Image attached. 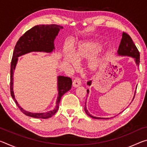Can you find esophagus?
<instances>
[{"label":"esophagus","mask_w":147,"mask_h":147,"mask_svg":"<svg viewBox=\"0 0 147 147\" xmlns=\"http://www.w3.org/2000/svg\"><path fill=\"white\" fill-rule=\"evenodd\" d=\"M81 85V80L79 78L74 79L73 82V86L74 88H78Z\"/></svg>","instance_id":"obj_1"}]
</instances>
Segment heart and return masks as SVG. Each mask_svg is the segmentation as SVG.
<instances>
[{"label":"heart","instance_id":"heart-1","mask_svg":"<svg viewBox=\"0 0 147 147\" xmlns=\"http://www.w3.org/2000/svg\"><path fill=\"white\" fill-rule=\"evenodd\" d=\"M102 48V43L99 40L90 39L78 45L77 49L72 53L67 50L63 53V59L66 63L76 65L78 61L88 60L87 71L89 73L94 74L101 67L103 59L101 56H94Z\"/></svg>","mask_w":147,"mask_h":147}]
</instances>
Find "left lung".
Listing matches in <instances>:
<instances>
[{"label":"left lung","mask_w":147,"mask_h":147,"mask_svg":"<svg viewBox=\"0 0 147 147\" xmlns=\"http://www.w3.org/2000/svg\"><path fill=\"white\" fill-rule=\"evenodd\" d=\"M117 54L118 56H129L131 57L134 59V61L136 62V65L138 67L139 65V53L138 51V49H137L136 46L132 41V39L130 37L129 35H128L125 32H123L122 34V39L121 41L120 45H119L118 51H117ZM92 81L90 80L89 82H88V86H90L91 85ZM89 89L87 90V93L89 94ZM136 94V92H135ZM135 94L133 97L132 100H134V97H135ZM84 110H85L87 115L93 119H108L109 118H103V117H94L93 115H90V113H89V111L86 108V102L85 103V107H84Z\"/></svg>","instance_id":"left-lung-1"}]
</instances>
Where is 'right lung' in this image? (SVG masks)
I'll return each instance as SVG.
<instances>
[{"label":"right lung","mask_w":147,"mask_h":147,"mask_svg":"<svg viewBox=\"0 0 147 147\" xmlns=\"http://www.w3.org/2000/svg\"><path fill=\"white\" fill-rule=\"evenodd\" d=\"M63 28V26L57 24H41L37 25L26 32L17 41L15 47L13 56L11 62L10 69V92L11 97L18 106L20 110L28 117L38 119H48L51 117L58 110L59 104L61 96L69 91L71 88L72 80L67 76H58L57 80L58 86V97H57L56 106L54 109L44 113H32L24 109L19 106L15 98L13 92V73L19 56L28 54L32 52H43L51 53L54 48V39L58 36L59 30Z\"/></svg>","instance_id":"obj_1"}]
</instances>
